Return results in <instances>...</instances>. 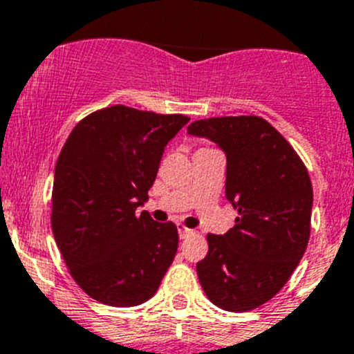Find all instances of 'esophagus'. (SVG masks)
<instances>
[{"mask_svg": "<svg viewBox=\"0 0 354 354\" xmlns=\"http://www.w3.org/2000/svg\"><path fill=\"white\" fill-rule=\"evenodd\" d=\"M178 234H180L181 239H185V237L192 236L194 230L192 229H187V227H185V225H178Z\"/></svg>", "mask_w": 354, "mask_h": 354, "instance_id": "esophagus-1", "label": "esophagus"}]
</instances>
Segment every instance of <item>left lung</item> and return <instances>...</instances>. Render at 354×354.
<instances>
[{
  "mask_svg": "<svg viewBox=\"0 0 354 354\" xmlns=\"http://www.w3.org/2000/svg\"><path fill=\"white\" fill-rule=\"evenodd\" d=\"M227 155L225 196L237 209L223 236L207 234L197 276L207 299L244 313L272 299L306 253L313 185L292 145L262 117H214L188 125Z\"/></svg>",
  "mask_w": 354,
  "mask_h": 354,
  "instance_id": "obj_1",
  "label": "left lung"
}]
</instances>
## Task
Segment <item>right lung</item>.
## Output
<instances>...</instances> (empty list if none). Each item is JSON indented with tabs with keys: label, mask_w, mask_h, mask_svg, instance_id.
<instances>
[{
	"label": "right lung",
	"mask_w": 354,
	"mask_h": 354,
	"mask_svg": "<svg viewBox=\"0 0 354 354\" xmlns=\"http://www.w3.org/2000/svg\"><path fill=\"white\" fill-rule=\"evenodd\" d=\"M190 120L124 104L78 122L55 164L52 232L77 285L106 306L147 302L178 250L173 222L143 211L166 145Z\"/></svg>",
	"instance_id": "right-lung-1"
}]
</instances>
